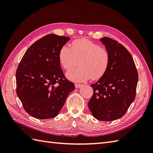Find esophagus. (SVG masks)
I'll use <instances>...</instances> for the list:
<instances>
[{
    "mask_svg": "<svg viewBox=\"0 0 153 153\" xmlns=\"http://www.w3.org/2000/svg\"><path fill=\"white\" fill-rule=\"evenodd\" d=\"M82 86V84H75V87L76 88H79L80 87Z\"/></svg>",
    "mask_w": 153,
    "mask_h": 153,
    "instance_id": "34e87169",
    "label": "esophagus"
}]
</instances>
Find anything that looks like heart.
Listing matches in <instances>:
<instances>
[{
    "mask_svg": "<svg viewBox=\"0 0 153 153\" xmlns=\"http://www.w3.org/2000/svg\"><path fill=\"white\" fill-rule=\"evenodd\" d=\"M62 67L66 71L76 67L79 60L80 67L68 71L67 77L74 82H85L91 78L98 79L109 67L110 57L108 50L88 39H77L72 41L70 48L62 46L58 53Z\"/></svg>",
    "mask_w": 153,
    "mask_h": 153,
    "instance_id": "b5f03b06",
    "label": "heart"
}]
</instances>
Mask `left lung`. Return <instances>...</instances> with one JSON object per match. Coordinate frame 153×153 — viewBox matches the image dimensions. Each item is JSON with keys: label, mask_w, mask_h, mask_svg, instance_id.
Segmentation results:
<instances>
[{"label": "left lung", "mask_w": 153, "mask_h": 153, "mask_svg": "<svg viewBox=\"0 0 153 153\" xmlns=\"http://www.w3.org/2000/svg\"><path fill=\"white\" fill-rule=\"evenodd\" d=\"M100 41L110 53L109 67L95 84L88 102L93 116L102 121H112L126 114L134 100L138 74L131 54L112 39L104 37Z\"/></svg>", "instance_id": "8db88e82"}]
</instances>
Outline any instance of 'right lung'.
Instances as JSON below:
<instances>
[{"mask_svg":"<svg viewBox=\"0 0 153 153\" xmlns=\"http://www.w3.org/2000/svg\"><path fill=\"white\" fill-rule=\"evenodd\" d=\"M69 40L68 37L55 34L44 36L29 47L19 63L16 94L25 110L33 117L55 118L75 90L58 59L59 49Z\"/></svg>","mask_w":153,"mask_h":153,"instance_id":"right-lung-1","label":"right lung"}]
</instances>
